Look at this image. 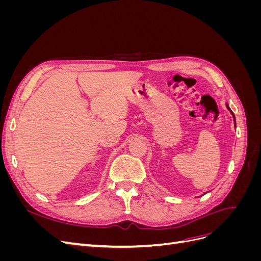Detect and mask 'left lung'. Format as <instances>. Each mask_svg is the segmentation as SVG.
Returning <instances> with one entry per match:
<instances>
[{"instance_id":"left-lung-1","label":"left lung","mask_w":261,"mask_h":261,"mask_svg":"<svg viewBox=\"0 0 261 261\" xmlns=\"http://www.w3.org/2000/svg\"><path fill=\"white\" fill-rule=\"evenodd\" d=\"M226 108H227L228 110H230V112H231V114L233 115V118H234V124H235V126H236V123H235V116H234V113H233V112L231 111V109H230V107H228V105H227V103H226Z\"/></svg>"}]
</instances>
